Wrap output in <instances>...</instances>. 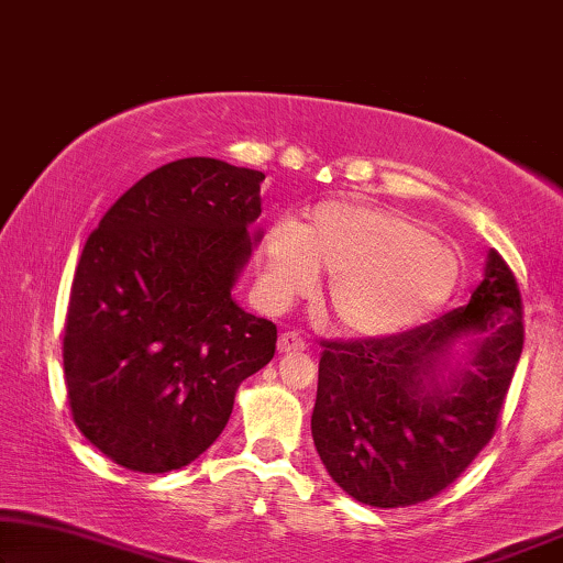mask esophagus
<instances>
[{
  "instance_id": "obj_1",
  "label": "esophagus",
  "mask_w": 563,
  "mask_h": 563,
  "mask_svg": "<svg viewBox=\"0 0 563 563\" xmlns=\"http://www.w3.org/2000/svg\"><path fill=\"white\" fill-rule=\"evenodd\" d=\"M306 350V342L300 339L296 331H285L278 339V352L280 354H290V352H303Z\"/></svg>"
}]
</instances>
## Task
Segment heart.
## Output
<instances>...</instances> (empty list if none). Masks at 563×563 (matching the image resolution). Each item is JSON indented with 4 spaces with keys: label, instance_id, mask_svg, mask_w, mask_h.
I'll return each instance as SVG.
<instances>
[{
    "label": "heart",
    "instance_id": "obj_1",
    "mask_svg": "<svg viewBox=\"0 0 563 563\" xmlns=\"http://www.w3.org/2000/svg\"><path fill=\"white\" fill-rule=\"evenodd\" d=\"M327 273L323 303L342 334L383 339L413 329L454 296L462 263L421 221L360 201H327L303 224H275L260 244L265 306H290Z\"/></svg>",
    "mask_w": 563,
    "mask_h": 563
}]
</instances>
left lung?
Instances as JSON below:
<instances>
[{
  "mask_svg": "<svg viewBox=\"0 0 563 563\" xmlns=\"http://www.w3.org/2000/svg\"><path fill=\"white\" fill-rule=\"evenodd\" d=\"M520 352V290L495 250L464 308L323 344L311 433L331 479L372 508L431 500L493 439Z\"/></svg>",
  "mask_w": 563,
  "mask_h": 563,
  "instance_id": "obj_1",
  "label": "left lung"
}]
</instances>
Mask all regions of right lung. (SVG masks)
Instances as JSON below:
<instances>
[{"label": "right lung", "instance_id": "obj_1", "mask_svg": "<svg viewBox=\"0 0 563 563\" xmlns=\"http://www.w3.org/2000/svg\"><path fill=\"white\" fill-rule=\"evenodd\" d=\"M265 173L184 157L147 173L86 240L63 367L78 431L114 464L163 474L199 459L278 329L232 290L263 240Z\"/></svg>", "mask_w": 563, "mask_h": 563}]
</instances>
